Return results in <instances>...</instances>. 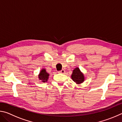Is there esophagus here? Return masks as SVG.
Returning <instances> with one entry per match:
<instances>
[{
	"instance_id": "obj_1",
	"label": "esophagus",
	"mask_w": 122,
	"mask_h": 122,
	"mask_svg": "<svg viewBox=\"0 0 122 122\" xmlns=\"http://www.w3.org/2000/svg\"><path fill=\"white\" fill-rule=\"evenodd\" d=\"M65 70L62 69V70H61V71H59L58 73H65Z\"/></svg>"
}]
</instances>
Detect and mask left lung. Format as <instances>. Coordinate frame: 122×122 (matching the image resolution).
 Wrapping results in <instances>:
<instances>
[{
	"instance_id": "8db88e82",
	"label": "left lung",
	"mask_w": 122,
	"mask_h": 122,
	"mask_svg": "<svg viewBox=\"0 0 122 122\" xmlns=\"http://www.w3.org/2000/svg\"><path fill=\"white\" fill-rule=\"evenodd\" d=\"M71 78L77 84L82 83L84 80L83 74L81 73L78 68H76L73 71L71 75Z\"/></svg>"
}]
</instances>
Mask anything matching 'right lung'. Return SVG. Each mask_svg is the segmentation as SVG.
<instances>
[{
	"mask_svg": "<svg viewBox=\"0 0 122 122\" xmlns=\"http://www.w3.org/2000/svg\"><path fill=\"white\" fill-rule=\"evenodd\" d=\"M49 74L47 73L46 70L45 69H42L41 71H40V74L39 75V79L41 80L43 82H45L47 81V80L48 78Z\"/></svg>",
	"mask_w": 122,
	"mask_h": 122,
	"instance_id": "obj_1",
	"label": "right lung"
}]
</instances>
